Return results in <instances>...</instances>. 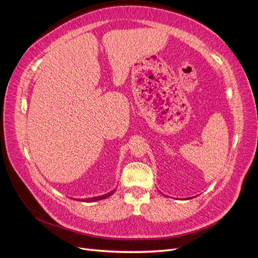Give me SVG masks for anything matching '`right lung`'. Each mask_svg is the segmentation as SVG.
Masks as SVG:
<instances>
[{
  "label": "right lung",
  "mask_w": 258,
  "mask_h": 258,
  "mask_svg": "<svg viewBox=\"0 0 258 258\" xmlns=\"http://www.w3.org/2000/svg\"><path fill=\"white\" fill-rule=\"evenodd\" d=\"M114 194V190L112 192H108L106 195H103V196H99V197H95V198H89V199H80L81 201H96V200H102V199H105L107 197H110L111 195Z\"/></svg>",
  "instance_id": "obj_1"
}]
</instances>
